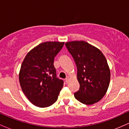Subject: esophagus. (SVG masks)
Returning <instances> with one entry per match:
<instances>
[{
  "label": "esophagus",
  "mask_w": 129,
  "mask_h": 129,
  "mask_svg": "<svg viewBox=\"0 0 129 129\" xmlns=\"http://www.w3.org/2000/svg\"><path fill=\"white\" fill-rule=\"evenodd\" d=\"M69 79H70V77L69 76H67L66 79V81L67 83H68V82H69Z\"/></svg>",
  "instance_id": "obj_1"
}]
</instances>
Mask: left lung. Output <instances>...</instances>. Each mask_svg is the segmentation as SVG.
<instances>
[{
  "mask_svg": "<svg viewBox=\"0 0 129 129\" xmlns=\"http://www.w3.org/2000/svg\"><path fill=\"white\" fill-rule=\"evenodd\" d=\"M73 56L77 69L79 90L75 98L81 103L91 105L104 96L110 81V70L107 59L100 49L84 41L66 43Z\"/></svg>",
  "mask_w": 129,
  "mask_h": 129,
  "instance_id": "left-lung-1",
  "label": "left lung"
}]
</instances>
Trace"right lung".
Masks as SVG:
<instances>
[{"label":"right lung","instance_id":"1","mask_svg":"<svg viewBox=\"0 0 129 129\" xmlns=\"http://www.w3.org/2000/svg\"><path fill=\"white\" fill-rule=\"evenodd\" d=\"M64 42H42L27 53L19 74L20 87L28 100L35 106L47 107L57 100L63 85L62 80L56 78L54 57Z\"/></svg>","mask_w":129,"mask_h":129}]
</instances>
